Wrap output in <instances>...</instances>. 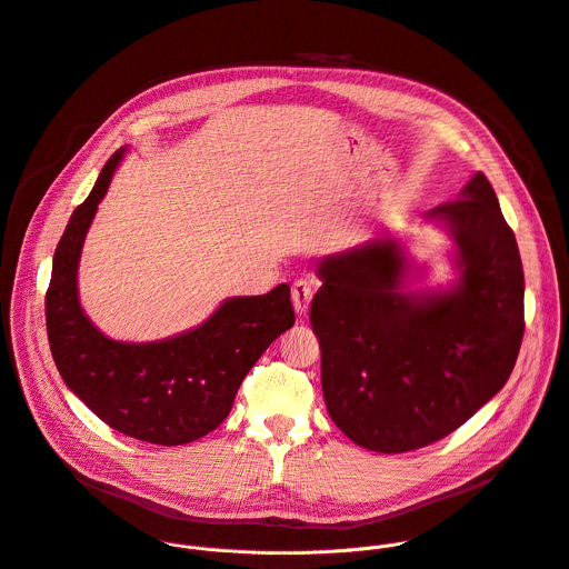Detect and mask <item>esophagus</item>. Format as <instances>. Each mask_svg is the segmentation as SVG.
Here are the masks:
<instances>
[{
  "instance_id": "1",
  "label": "esophagus",
  "mask_w": 569,
  "mask_h": 569,
  "mask_svg": "<svg viewBox=\"0 0 569 569\" xmlns=\"http://www.w3.org/2000/svg\"><path fill=\"white\" fill-rule=\"evenodd\" d=\"M310 301H312V288H310V283L303 281V279L295 281V286H292V306H295V312H297L299 317L308 312Z\"/></svg>"
}]
</instances>
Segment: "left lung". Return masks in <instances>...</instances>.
<instances>
[{
  "label": "left lung",
  "mask_w": 569,
  "mask_h": 569,
  "mask_svg": "<svg viewBox=\"0 0 569 569\" xmlns=\"http://www.w3.org/2000/svg\"><path fill=\"white\" fill-rule=\"evenodd\" d=\"M448 238L455 279L408 290L415 263L387 231L321 257L310 323L333 423L396 455L463 426L509 380L525 333V274L498 196L475 173L423 216Z\"/></svg>",
  "instance_id": "left-lung-1"
}]
</instances>
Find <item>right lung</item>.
Listing matches in <instances>:
<instances>
[{
	"mask_svg": "<svg viewBox=\"0 0 569 569\" xmlns=\"http://www.w3.org/2000/svg\"><path fill=\"white\" fill-rule=\"evenodd\" d=\"M126 150L108 159L58 242L44 299L47 336L64 385L103 423L146 443L184 446L227 419L242 378L292 329L290 286L229 297L196 329L164 340L121 342L99 331L78 299V263Z\"/></svg>",
	"mask_w": 569,
	"mask_h": 569,
	"instance_id": "obj_1",
	"label": "right lung"
}]
</instances>
